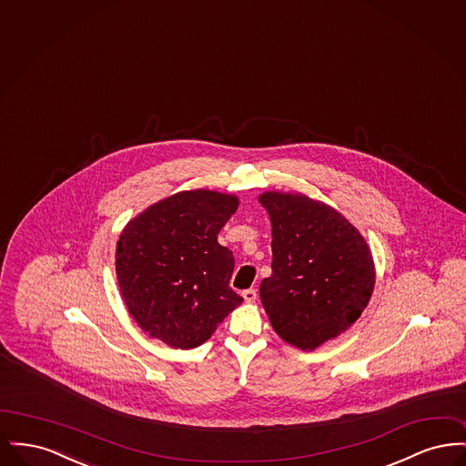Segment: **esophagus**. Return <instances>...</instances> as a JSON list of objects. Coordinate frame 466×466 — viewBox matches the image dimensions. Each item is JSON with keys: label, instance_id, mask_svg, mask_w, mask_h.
Wrapping results in <instances>:
<instances>
[{"label": "esophagus", "instance_id": "obj_1", "mask_svg": "<svg viewBox=\"0 0 466 466\" xmlns=\"http://www.w3.org/2000/svg\"><path fill=\"white\" fill-rule=\"evenodd\" d=\"M243 297L246 302H255L257 300V289H244Z\"/></svg>", "mask_w": 466, "mask_h": 466}]
</instances>
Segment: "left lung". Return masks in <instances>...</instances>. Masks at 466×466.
Here are the masks:
<instances>
[{
	"mask_svg": "<svg viewBox=\"0 0 466 466\" xmlns=\"http://www.w3.org/2000/svg\"><path fill=\"white\" fill-rule=\"evenodd\" d=\"M258 200L272 225V274L260 285V300L274 332L312 351L367 308L376 285L370 248L325 202L281 192Z\"/></svg>",
	"mask_w": 466,
	"mask_h": 466,
	"instance_id": "1",
	"label": "left lung"
}]
</instances>
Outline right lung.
<instances>
[{
  "label": "right lung",
  "instance_id": "add662e5",
  "mask_svg": "<svg viewBox=\"0 0 466 466\" xmlns=\"http://www.w3.org/2000/svg\"><path fill=\"white\" fill-rule=\"evenodd\" d=\"M238 206L230 194L187 190L126 225L115 268L124 302L143 332L175 350H192L243 302L228 287L234 255L218 243Z\"/></svg>",
  "mask_w": 466,
  "mask_h": 466
}]
</instances>
